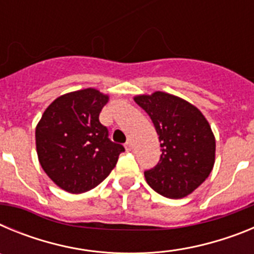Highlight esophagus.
Instances as JSON below:
<instances>
[{
  "mask_svg": "<svg viewBox=\"0 0 254 254\" xmlns=\"http://www.w3.org/2000/svg\"><path fill=\"white\" fill-rule=\"evenodd\" d=\"M125 147H126V150H131L132 149V141L131 140H127V142L125 143Z\"/></svg>",
  "mask_w": 254,
  "mask_h": 254,
  "instance_id": "obj_1",
  "label": "esophagus"
}]
</instances>
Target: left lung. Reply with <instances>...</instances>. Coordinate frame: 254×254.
I'll return each instance as SVG.
<instances>
[{
	"label": "left lung",
	"instance_id": "obj_1",
	"mask_svg": "<svg viewBox=\"0 0 254 254\" xmlns=\"http://www.w3.org/2000/svg\"><path fill=\"white\" fill-rule=\"evenodd\" d=\"M134 102L150 116L160 141L159 163L145 170L147 185L167 198L192 193L215 163V137L203 114L163 91L136 96Z\"/></svg>",
	"mask_w": 254,
	"mask_h": 254
}]
</instances>
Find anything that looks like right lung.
I'll use <instances>...</instances> for the list:
<instances>
[{
	"label": "right lung",
	"instance_id": "add662e5",
	"mask_svg": "<svg viewBox=\"0 0 254 254\" xmlns=\"http://www.w3.org/2000/svg\"><path fill=\"white\" fill-rule=\"evenodd\" d=\"M108 96L95 89L64 94L52 103L35 129L39 163L47 176L69 193L102 183L125 151L99 121Z\"/></svg>",
	"mask_w": 254,
	"mask_h": 254
}]
</instances>
